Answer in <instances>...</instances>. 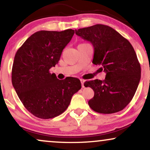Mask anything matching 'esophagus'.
Masks as SVG:
<instances>
[{
	"mask_svg": "<svg viewBox=\"0 0 150 150\" xmlns=\"http://www.w3.org/2000/svg\"><path fill=\"white\" fill-rule=\"evenodd\" d=\"M80 81L81 83V86H82V88H84V80H83V79H80Z\"/></svg>",
	"mask_w": 150,
	"mask_h": 150,
	"instance_id": "1",
	"label": "esophagus"
}]
</instances>
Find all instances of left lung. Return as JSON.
<instances>
[{
	"mask_svg": "<svg viewBox=\"0 0 150 150\" xmlns=\"http://www.w3.org/2000/svg\"><path fill=\"white\" fill-rule=\"evenodd\" d=\"M94 47L93 63L100 65L105 78L85 81L94 91L88 101L94 111L112 114L124 109L132 99L141 79V66L130 42L109 26L95 25L75 30Z\"/></svg>",
	"mask_w": 150,
	"mask_h": 150,
	"instance_id": "left-lung-1",
	"label": "left lung"
}]
</instances>
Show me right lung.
I'll return each mask as SVG.
<instances>
[{"instance_id": "add662e5", "label": "right lung", "mask_w": 150, "mask_h": 150, "mask_svg": "<svg viewBox=\"0 0 150 150\" xmlns=\"http://www.w3.org/2000/svg\"><path fill=\"white\" fill-rule=\"evenodd\" d=\"M75 31H40L31 35L14 57L13 86L29 112L38 118L52 119L63 113L73 95L81 89L79 79L59 80L49 69L58 63L62 52Z\"/></svg>"}]
</instances>
